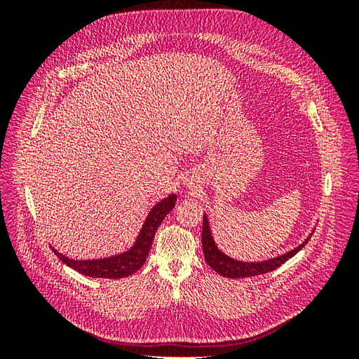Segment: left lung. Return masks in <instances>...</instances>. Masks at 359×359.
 <instances>
[{
    "instance_id": "left-lung-1",
    "label": "left lung",
    "mask_w": 359,
    "mask_h": 359,
    "mask_svg": "<svg viewBox=\"0 0 359 359\" xmlns=\"http://www.w3.org/2000/svg\"><path fill=\"white\" fill-rule=\"evenodd\" d=\"M314 232V231H313ZM307 238L306 241L299 244L297 248L290 250V252L277 256L274 259H268L264 260V262H241V260H235L224 255L222 250L215 245L214 238L211 235L210 229V223H208V217L203 214V226H202V248H203V256L206 264H208L214 271H217L220 276L227 277V278H243V277H253V276H260L265 273H271V271L277 269L278 266L283 265L286 260L295 256L299 250L306 245L310 238Z\"/></svg>"
}]
</instances>
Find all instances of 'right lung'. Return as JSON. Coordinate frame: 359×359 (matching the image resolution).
<instances>
[{
	"instance_id": "1",
	"label": "right lung",
	"mask_w": 359,
	"mask_h": 359,
	"mask_svg": "<svg viewBox=\"0 0 359 359\" xmlns=\"http://www.w3.org/2000/svg\"><path fill=\"white\" fill-rule=\"evenodd\" d=\"M175 201H177V194H169L168 198L160 201L154 208L149 211L133 247L121 255L103 257V259H93V260H74L58 253L57 250L52 247L53 253L60 257L62 264L69 265L74 271H78V273L88 277L123 278V277L132 276L145 264L158 226L163 222V219H165V217L173 210Z\"/></svg>"
}]
</instances>
